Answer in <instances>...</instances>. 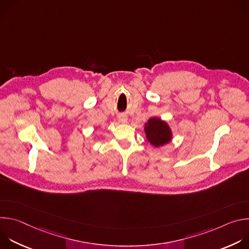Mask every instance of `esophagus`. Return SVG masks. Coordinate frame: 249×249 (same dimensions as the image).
I'll list each match as a JSON object with an SVG mask.
<instances>
[{
    "label": "esophagus",
    "mask_w": 249,
    "mask_h": 249,
    "mask_svg": "<svg viewBox=\"0 0 249 249\" xmlns=\"http://www.w3.org/2000/svg\"><path fill=\"white\" fill-rule=\"evenodd\" d=\"M118 120L121 123H125V122H127V116L126 115H119L118 116Z\"/></svg>",
    "instance_id": "1"
}]
</instances>
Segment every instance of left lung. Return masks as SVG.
<instances>
[{
  "label": "left lung",
  "instance_id": "left-lung-1",
  "mask_svg": "<svg viewBox=\"0 0 249 249\" xmlns=\"http://www.w3.org/2000/svg\"><path fill=\"white\" fill-rule=\"evenodd\" d=\"M147 139L155 147L162 146L171 140V132L167 124L160 119L152 118L145 126Z\"/></svg>",
  "mask_w": 249,
  "mask_h": 249
}]
</instances>
